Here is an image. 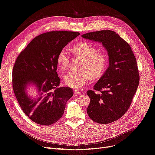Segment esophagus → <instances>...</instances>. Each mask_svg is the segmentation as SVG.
<instances>
[{"label": "esophagus", "mask_w": 155, "mask_h": 155, "mask_svg": "<svg viewBox=\"0 0 155 155\" xmlns=\"http://www.w3.org/2000/svg\"><path fill=\"white\" fill-rule=\"evenodd\" d=\"M81 94V92H80L78 90H74V94L75 95H80V94Z\"/></svg>", "instance_id": "esophagus-1"}]
</instances>
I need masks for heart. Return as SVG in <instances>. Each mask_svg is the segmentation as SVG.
I'll return each mask as SVG.
<instances>
[{"label": "heart", "mask_w": 155, "mask_h": 155, "mask_svg": "<svg viewBox=\"0 0 155 155\" xmlns=\"http://www.w3.org/2000/svg\"><path fill=\"white\" fill-rule=\"evenodd\" d=\"M75 55L82 59L79 71H70L64 76L65 84L79 89L88 84L91 78H98L105 72L109 63V57L104 51H97V48L89 43L81 42L73 48ZM57 63L63 70L70 61L69 52L66 48L60 50L57 55Z\"/></svg>", "instance_id": "1"}]
</instances>
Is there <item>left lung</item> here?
Returning <instances> with one entry per match:
<instances>
[{
  "mask_svg": "<svg viewBox=\"0 0 155 155\" xmlns=\"http://www.w3.org/2000/svg\"><path fill=\"white\" fill-rule=\"evenodd\" d=\"M82 37L102 43L109 56V67L94 91L87 92L91 99L87 114L99 124L115 122L129 110L139 84L136 59L129 44L115 31L101 30Z\"/></svg>",
  "mask_w": 155,
  "mask_h": 155,
  "instance_id": "8db88e82",
  "label": "left lung"
}]
</instances>
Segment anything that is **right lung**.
I'll list each match as a JSON object with an SVG mask.
<instances>
[{"label": "right lung", "mask_w": 155, "mask_h": 155, "mask_svg": "<svg viewBox=\"0 0 155 155\" xmlns=\"http://www.w3.org/2000/svg\"><path fill=\"white\" fill-rule=\"evenodd\" d=\"M79 35L68 31L42 33L33 38L16 58L12 74L13 91L25 115L37 124L56 123L73 96L70 87H58L60 78L56 59L59 51ZM30 83L38 89L36 99L26 94L25 88Z\"/></svg>", "instance_id": "1"}]
</instances>
